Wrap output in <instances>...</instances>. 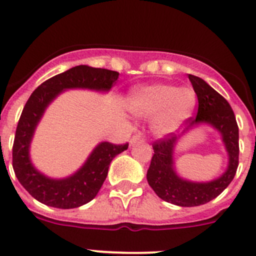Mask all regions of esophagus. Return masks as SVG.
<instances>
[{
	"label": "esophagus",
	"instance_id": "34e87169",
	"mask_svg": "<svg viewBox=\"0 0 256 256\" xmlns=\"http://www.w3.org/2000/svg\"><path fill=\"white\" fill-rule=\"evenodd\" d=\"M142 140H144L142 134H141V132H136L135 135H134L132 138H131L130 144H135L136 142H138V141H142Z\"/></svg>",
	"mask_w": 256,
	"mask_h": 256
}]
</instances>
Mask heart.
Segmentation results:
<instances>
[{
  "instance_id": "heart-1",
  "label": "heart",
  "mask_w": 256,
  "mask_h": 256,
  "mask_svg": "<svg viewBox=\"0 0 256 256\" xmlns=\"http://www.w3.org/2000/svg\"><path fill=\"white\" fill-rule=\"evenodd\" d=\"M196 94L190 88L156 84L138 89L130 102L131 112L142 118H154L158 135L174 132L194 108Z\"/></svg>"
}]
</instances>
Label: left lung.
I'll list each match as a JSON object with an SVG mask.
<instances>
[{"label":"left lung","instance_id":"obj_1","mask_svg":"<svg viewBox=\"0 0 256 256\" xmlns=\"http://www.w3.org/2000/svg\"><path fill=\"white\" fill-rule=\"evenodd\" d=\"M198 98V112L187 118L188 131L198 124H209L220 132L229 156L226 171L210 182H190L174 171V150L178 138L174 134L154 141V156L147 170V182L161 200L180 207H197L218 197L233 180L239 164V128L229 102L210 85L188 74Z\"/></svg>","mask_w":256,"mask_h":256}]
</instances>
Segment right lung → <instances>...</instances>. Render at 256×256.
<instances>
[{
	"instance_id": "right-lung-1",
	"label": "right lung",
	"mask_w": 256,
	"mask_h": 256,
	"mask_svg": "<svg viewBox=\"0 0 256 256\" xmlns=\"http://www.w3.org/2000/svg\"><path fill=\"white\" fill-rule=\"evenodd\" d=\"M118 78V72L78 66L46 80L27 100L16 128L12 166L20 184L38 202L62 209L86 204L102 188L114 157L128 150V144H99L88 157L84 166L73 176L63 180L46 177L34 168L30 160V144L36 128L48 105L63 90L82 88L109 92Z\"/></svg>"
}]
</instances>
